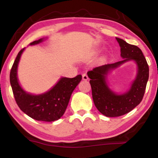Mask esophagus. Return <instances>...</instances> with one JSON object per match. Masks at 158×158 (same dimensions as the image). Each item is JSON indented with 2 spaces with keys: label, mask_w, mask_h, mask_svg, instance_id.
I'll return each mask as SVG.
<instances>
[{
  "label": "esophagus",
  "mask_w": 158,
  "mask_h": 158,
  "mask_svg": "<svg viewBox=\"0 0 158 158\" xmlns=\"http://www.w3.org/2000/svg\"><path fill=\"white\" fill-rule=\"evenodd\" d=\"M82 79L85 80V81H86V80L89 79V77H88L86 73H84L82 74Z\"/></svg>",
  "instance_id": "obj_1"
}]
</instances>
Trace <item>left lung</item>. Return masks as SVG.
I'll list each match as a JSON object with an SVG mask.
<instances>
[{
  "instance_id": "1",
  "label": "left lung",
  "mask_w": 158,
  "mask_h": 158,
  "mask_svg": "<svg viewBox=\"0 0 158 158\" xmlns=\"http://www.w3.org/2000/svg\"><path fill=\"white\" fill-rule=\"evenodd\" d=\"M116 39L121 47V56L123 60L97 67L87 73L96 108L107 117L122 116L139 105L145 93L149 77L148 63L139 48L128 44L118 37ZM130 61H134L137 65L135 79L126 92L116 93L109 87L107 77L112 70Z\"/></svg>"
}]
</instances>
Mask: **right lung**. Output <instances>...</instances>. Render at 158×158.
Listing matches in <instances>:
<instances>
[{
	"instance_id": "right-lung-1",
	"label": "right lung",
	"mask_w": 158,
	"mask_h": 158,
	"mask_svg": "<svg viewBox=\"0 0 158 158\" xmlns=\"http://www.w3.org/2000/svg\"><path fill=\"white\" fill-rule=\"evenodd\" d=\"M47 37L35 40L31 46L41 43ZM25 48L19 52L12 67L10 81L16 102L23 113L36 121L52 122L61 118L65 113L69 99L77 85L82 79L81 74L74 78L61 77L52 88L41 94L26 92L19 82L18 65Z\"/></svg>"
}]
</instances>
